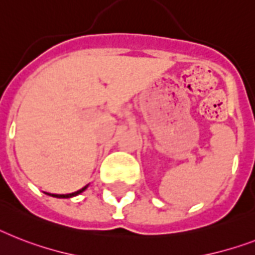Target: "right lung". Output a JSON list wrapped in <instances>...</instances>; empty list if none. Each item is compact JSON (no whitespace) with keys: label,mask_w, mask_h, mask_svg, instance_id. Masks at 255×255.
<instances>
[{"label":"right lung","mask_w":255,"mask_h":255,"mask_svg":"<svg viewBox=\"0 0 255 255\" xmlns=\"http://www.w3.org/2000/svg\"><path fill=\"white\" fill-rule=\"evenodd\" d=\"M86 188V186H85L84 188H81V190H78V191L76 192H72V194H65V195H59V194H52V196H55V198H72V196L74 195H78L80 192H82Z\"/></svg>","instance_id":"right-lung-1"}]
</instances>
